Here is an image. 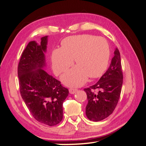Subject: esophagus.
Returning a JSON list of instances; mask_svg holds the SVG:
<instances>
[{
	"instance_id": "34e87169",
	"label": "esophagus",
	"mask_w": 146,
	"mask_h": 146,
	"mask_svg": "<svg viewBox=\"0 0 146 146\" xmlns=\"http://www.w3.org/2000/svg\"><path fill=\"white\" fill-rule=\"evenodd\" d=\"M77 91H78V90L76 89V88H70V89H69L70 94H75Z\"/></svg>"
}]
</instances>
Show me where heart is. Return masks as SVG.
<instances>
[{
  "label": "heart",
  "mask_w": 146,
  "mask_h": 146,
  "mask_svg": "<svg viewBox=\"0 0 146 146\" xmlns=\"http://www.w3.org/2000/svg\"><path fill=\"white\" fill-rule=\"evenodd\" d=\"M61 48L52 53V66L56 74L66 70L73 64L75 67L62 75L61 79L68 86H80L90 78L101 76L110 58V48L106 40L91 35L71 36L61 42Z\"/></svg>",
  "instance_id": "heart-1"
}]
</instances>
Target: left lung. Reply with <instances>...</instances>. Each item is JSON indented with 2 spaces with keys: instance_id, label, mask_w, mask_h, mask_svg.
Returning a JSON list of instances; mask_svg holds the SVG:
<instances>
[{
  "instance_id": "obj_1",
  "label": "left lung",
  "mask_w": 146,
  "mask_h": 146,
  "mask_svg": "<svg viewBox=\"0 0 146 146\" xmlns=\"http://www.w3.org/2000/svg\"><path fill=\"white\" fill-rule=\"evenodd\" d=\"M122 84L120 54L116 48L104 74L94 85L84 89L88 101L86 114L90 120L101 121L112 113L118 102Z\"/></svg>"
}]
</instances>
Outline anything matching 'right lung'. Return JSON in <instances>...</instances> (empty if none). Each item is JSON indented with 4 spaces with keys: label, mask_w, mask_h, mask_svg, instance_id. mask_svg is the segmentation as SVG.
<instances>
[{
    "label": "right lung",
    "mask_w": 146,
    "mask_h": 146,
    "mask_svg": "<svg viewBox=\"0 0 146 146\" xmlns=\"http://www.w3.org/2000/svg\"><path fill=\"white\" fill-rule=\"evenodd\" d=\"M47 42L46 36L40 44L35 41L28 44L20 59L18 76L21 96L30 112L36 120L53 126L62 119V104L69 92L44 70Z\"/></svg>",
    "instance_id": "add662e5"
}]
</instances>
